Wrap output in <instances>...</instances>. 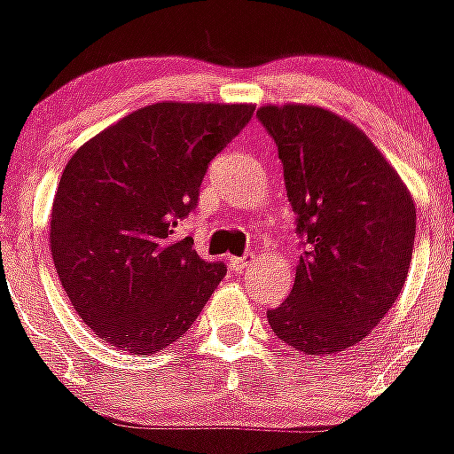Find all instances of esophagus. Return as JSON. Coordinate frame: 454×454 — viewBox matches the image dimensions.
<instances>
[{
  "label": "esophagus",
  "instance_id": "34e87169",
  "mask_svg": "<svg viewBox=\"0 0 454 454\" xmlns=\"http://www.w3.org/2000/svg\"><path fill=\"white\" fill-rule=\"evenodd\" d=\"M248 260H251V255H242V257H231V267L235 269L237 273L242 271L244 267H247L248 264Z\"/></svg>",
  "mask_w": 454,
  "mask_h": 454
}]
</instances>
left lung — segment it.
<instances>
[{
    "instance_id": "1",
    "label": "left lung",
    "mask_w": 454,
    "mask_h": 454,
    "mask_svg": "<svg viewBox=\"0 0 454 454\" xmlns=\"http://www.w3.org/2000/svg\"><path fill=\"white\" fill-rule=\"evenodd\" d=\"M257 120L283 160L303 237L287 301L271 330L305 355L362 341L385 318L410 271L416 207L394 167L355 124L318 106H262Z\"/></svg>"
}]
</instances>
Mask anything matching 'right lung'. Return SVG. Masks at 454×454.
<instances>
[{
    "instance_id": "right-lung-1",
    "label": "right lung",
    "mask_w": 454,
    "mask_h": 454,
    "mask_svg": "<svg viewBox=\"0 0 454 454\" xmlns=\"http://www.w3.org/2000/svg\"><path fill=\"white\" fill-rule=\"evenodd\" d=\"M251 104L145 106L85 142L51 207L60 285L97 337L136 355L190 330L226 276L178 222L199 203L207 165L251 121Z\"/></svg>"
}]
</instances>
